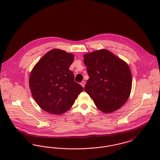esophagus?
I'll use <instances>...</instances> for the list:
<instances>
[{
	"mask_svg": "<svg viewBox=\"0 0 160 160\" xmlns=\"http://www.w3.org/2000/svg\"><path fill=\"white\" fill-rule=\"evenodd\" d=\"M83 88H84V86H85V84H86V82L84 81H82L81 82V84H80Z\"/></svg>",
	"mask_w": 160,
	"mask_h": 160,
	"instance_id": "obj_1",
	"label": "esophagus"
}]
</instances>
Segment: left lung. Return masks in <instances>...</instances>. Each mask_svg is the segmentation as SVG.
Segmentation results:
<instances>
[{"mask_svg": "<svg viewBox=\"0 0 160 160\" xmlns=\"http://www.w3.org/2000/svg\"><path fill=\"white\" fill-rule=\"evenodd\" d=\"M89 76L84 90L97 108L105 113L119 109L132 89V74L128 65L106 49L84 55Z\"/></svg>", "mask_w": 160, "mask_h": 160, "instance_id": "obj_1", "label": "left lung"}]
</instances>
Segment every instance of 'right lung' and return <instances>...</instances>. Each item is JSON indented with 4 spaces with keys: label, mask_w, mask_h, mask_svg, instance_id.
Here are the masks:
<instances>
[{
    "label": "right lung",
    "mask_w": 160,
    "mask_h": 160,
    "mask_svg": "<svg viewBox=\"0 0 160 160\" xmlns=\"http://www.w3.org/2000/svg\"><path fill=\"white\" fill-rule=\"evenodd\" d=\"M74 55L55 48L46 53L32 69L29 79L32 96L49 113L62 114L69 110L83 88L74 82L69 68Z\"/></svg>",
    "instance_id": "right-lung-1"
}]
</instances>
